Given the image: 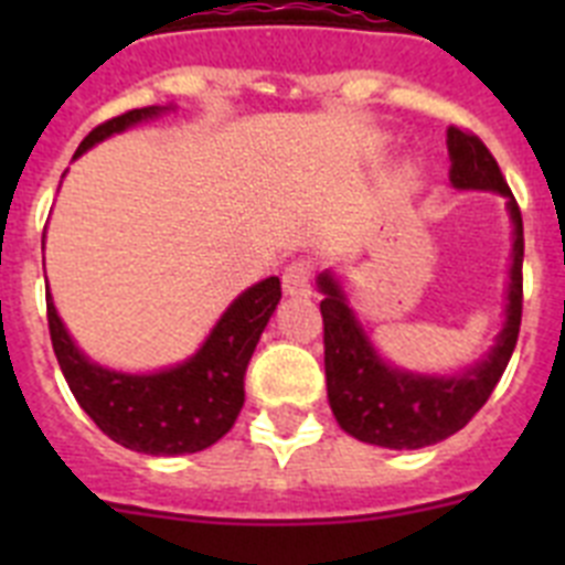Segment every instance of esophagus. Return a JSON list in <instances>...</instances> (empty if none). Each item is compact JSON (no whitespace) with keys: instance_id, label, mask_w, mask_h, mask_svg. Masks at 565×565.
<instances>
[{"instance_id":"obj_1","label":"esophagus","mask_w":565,"mask_h":565,"mask_svg":"<svg viewBox=\"0 0 565 565\" xmlns=\"http://www.w3.org/2000/svg\"><path fill=\"white\" fill-rule=\"evenodd\" d=\"M282 291L291 294V297H311V266L306 259H297L282 271Z\"/></svg>"}]
</instances>
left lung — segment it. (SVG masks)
Masks as SVG:
<instances>
[{
	"instance_id": "1",
	"label": "left lung",
	"mask_w": 565,
	"mask_h": 565,
	"mask_svg": "<svg viewBox=\"0 0 565 565\" xmlns=\"http://www.w3.org/2000/svg\"><path fill=\"white\" fill-rule=\"evenodd\" d=\"M450 181L456 189H489L507 198L509 217L515 226L512 266H509L507 322L492 351L478 364L456 376H422L398 371L384 362L371 344L356 313L348 306L339 279L331 271L319 274L317 286L326 294L319 302L326 326V379L328 402L339 427L364 444L387 450H418L444 441L467 427V422L487 404L515 351L523 313V221L515 194L507 186L501 167L478 135L447 129Z\"/></svg>"
}]
</instances>
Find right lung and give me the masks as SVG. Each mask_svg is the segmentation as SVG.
Segmentation results:
<instances>
[{"mask_svg":"<svg viewBox=\"0 0 565 565\" xmlns=\"http://www.w3.org/2000/svg\"><path fill=\"white\" fill-rule=\"evenodd\" d=\"M163 109H129L98 124L78 143L76 158L109 135L154 118ZM279 297V277H268L243 291L217 319L201 351L158 373H118L89 362L70 339L47 294L50 342L70 391L104 436L147 456H186L221 441L237 422L246 402V367Z\"/></svg>","mask_w":565,"mask_h":565,"instance_id":"right-lung-1","label":"right lung"}]
</instances>
